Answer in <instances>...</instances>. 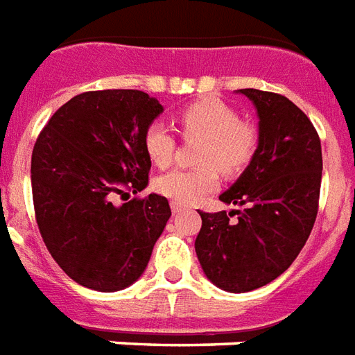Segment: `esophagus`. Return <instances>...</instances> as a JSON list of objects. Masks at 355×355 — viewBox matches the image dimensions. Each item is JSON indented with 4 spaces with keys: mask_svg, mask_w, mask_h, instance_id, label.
I'll use <instances>...</instances> for the list:
<instances>
[{
    "mask_svg": "<svg viewBox=\"0 0 355 355\" xmlns=\"http://www.w3.org/2000/svg\"><path fill=\"white\" fill-rule=\"evenodd\" d=\"M171 210H173V214H178V211L186 210V206L180 205V202H177V200H173V202H171Z\"/></svg>",
    "mask_w": 355,
    "mask_h": 355,
    "instance_id": "obj_1",
    "label": "esophagus"
}]
</instances>
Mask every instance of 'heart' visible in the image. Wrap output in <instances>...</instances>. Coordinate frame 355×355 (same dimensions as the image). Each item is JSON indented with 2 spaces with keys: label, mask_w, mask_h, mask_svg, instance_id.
I'll return each instance as SVG.
<instances>
[{
  "label": "heart",
  "mask_w": 355,
  "mask_h": 355,
  "mask_svg": "<svg viewBox=\"0 0 355 355\" xmlns=\"http://www.w3.org/2000/svg\"><path fill=\"white\" fill-rule=\"evenodd\" d=\"M178 123L184 136L202 138L197 169H171L155 180V188L169 199L191 205L217 188L219 175H237L250 164L258 134L248 123L239 121V114L216 97H206L180 110ZM144 147L150 162L167 167L175 158L177 139L166 123H150L144 136Z\"/></svg>",
  "instance_id": "heart-1"
}]
</instances>
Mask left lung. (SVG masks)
Wrapping results in <instances>:
<instances>
[{
  "mask_svg": "<svg viewBox=\"0 0 355 355\" xmlns=\"http://www.w3.org/2000/svg\"><path fill=\"white\" fill-rule=\"evenodd\" d=\"M237 94L256 108L258 147L219 199L245 208L199 211L202 227L195 252L214 286L247 293L289 269L308 241L319 208L322 150L308 116L287 97L256 88Z\"/></svg>",
  "mask_w": 355,
  "mask_h": 355,
  "instance_id": "8db88e82",
  "label": "left lung"
}]
</instances>
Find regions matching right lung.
<instances>
[{
    "label": "right lung",
    "instance_id": "1",
    "mask_svg": "<svg viewBox=\"0 0 355 355\" xmlns=\"http://www.w3.org/2000/svg\"><path fill=\"white\" fill-rule=\"evenodd\" d=\"M162 112L145 92H86L58 108L36 139L31 186L42 239L60 269L88 289L132 286L171 217L156 193L114 205L125 189L147 188L144 136Z\"/></svg>",
    "mask_w": 355,
    "mask_h": 355
}]
</instances>
